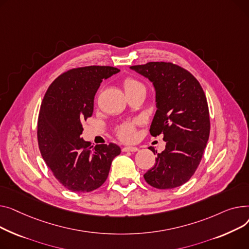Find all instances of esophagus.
<instances>
[{
	"instance_id": "1",
	"label": "esophagus",
	"mask_w": 249,
	"mask_h": 249,
	"mask_svg": "<svg viewBox=\"0 0 249 249\" xmlns=\"http://www.w3.org/2000/svg\"><path fill=\"white\" fill-rule=\"evenodd\" d=\"M139 149L136 147H124L123 148V152H138Z\"/></svg>"
}]
</instances>
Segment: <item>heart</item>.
Returning <instances> with one entry per match:
<instances>
[{
    "mask_svg": "<svg viewBox=\"0 0 249 249\" xmlns=\"http://www.w3.org/2000/svg\"><path fill=\"white\" fill-rule=\"evenodd\" d=\"M124 89L126 94L133 93L139 90H144L143 84L133 76H127L124 80ZM118 135L124 141H129L135 136V124L125 123L118 128Z\"/></svg>",
    "mask_w": 249,
    "mask_h": 249,
    "instance_id": "b5f03b06",
    "label": "heart"
}]
</instances>
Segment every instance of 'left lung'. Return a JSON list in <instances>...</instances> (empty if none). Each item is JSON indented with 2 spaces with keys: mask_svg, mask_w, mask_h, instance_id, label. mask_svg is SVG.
Segmentation results:
<instances>
[{
  "mask_svg": "<svg viewBox=\"0 0 249 249\" xmlns=\"http://www.w3.org/2000/svg\"><path fill=\"white\" fill-rule=\"evenodd\" d=\"M130 69L153 82L157 111L150 133L153 137L162 134L166 142V149L156 152L155 166L143 178L157 189L179 187L194 175L209 139L205 93L191 73L171 62H149Z\"/></svg>",
  "mask_w": 249,
  "mask_h": 249,
  "instance_id": "left-lung-1",
  "label": "left lung"
}]
</instances>
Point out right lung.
Instances as JSON below:
<instances>
[{
  "instance_id": "right-lung-1",
  "label": "right lung",
  "mask_w": 249,
  "mask_h": 249,
  "mask_svg": "<svg viewBox=\"0 0 249 249\" xmlns=\"http://www.w3.org/2000/svg\"><path fill=\"white\" fill-rule=\"evenodd\" d=\"M120 69L85 66L70 69L48 87L38 116L40 153L61 185L72 192H91L107 179L112 160L121 154L115 143L85 142L82 122L92 115L94 95L102 82Z\"/></svg>"
}]
</instances>
